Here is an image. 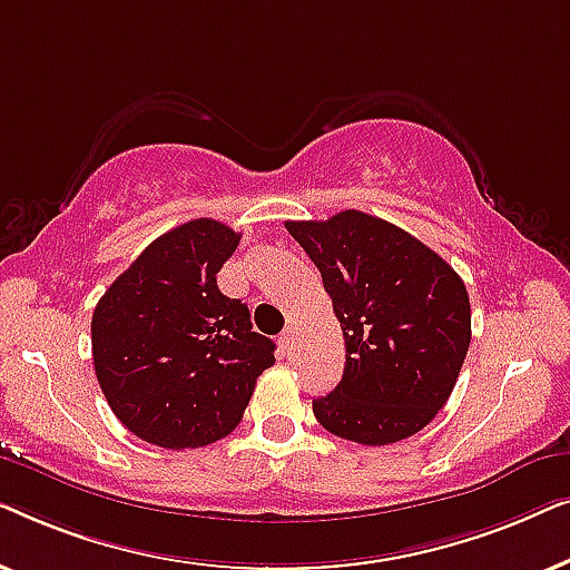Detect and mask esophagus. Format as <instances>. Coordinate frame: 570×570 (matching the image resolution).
Here are the masks:
<instances>
[{
  "mask_svg": "<svg viewBox=\"0 0 570 570\" xmlns=\"http://www.w3.org/2000/svg\"><path fill=\"white\" fill-rule=\"evenodd\" d=\"M279 345H283L285 353H291V347H293V330H285L283 334H279Z\"/></svg>",
  "mask_w": 570,
  "mask_h": 570,
  "instance_id": "esophagus-1",
  "label": "esophagus"
}]
</instances>
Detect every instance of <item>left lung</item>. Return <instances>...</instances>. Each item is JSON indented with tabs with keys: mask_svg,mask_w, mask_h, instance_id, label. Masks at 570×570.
<instances>
[{
	"mask_svg": "<svg viewBox=\"0 0 570 570\" xmlns=\"http://www.w3.org/2000/svg\"><path fill=\"white\" fill-rule=\"evenodd\" d=\"M285 228L322 272L347 350L342 381L314 400L318 423L363 446L423 431L470 350L462 277L407 230L357 209Z\"/></svg>",
	"mask_w": 570,
	"mask_h": 570,
	"instance_id": "1",
	"label": "left lung"
}]
</instances>
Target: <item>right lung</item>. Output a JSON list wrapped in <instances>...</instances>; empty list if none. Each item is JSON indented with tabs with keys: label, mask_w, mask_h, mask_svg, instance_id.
I'll return each instance as SVG.
<instances>
[{
	"label": "right lung",
	"mask_w": 570,
	"mask_h": 570,
	"mask_svg": "<svg viewBox=\"0 0 570 570\" xmlns=\"http://www.w3.org/2000/svg\"><path fill=\"white\" fill-rule=\"evenodd\" d=\"M240 240L199 217L155 238L92 311V363L108 407L137 439L199 449L240 423L275 342L217 287Z\"/></svg>",
	"instance_id": "1"
}]
</instances>
